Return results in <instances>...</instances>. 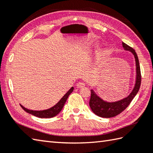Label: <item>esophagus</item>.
<instances>
[{
    "instance_id": "esophagus-1",
    "label": "esophagus",
    "mask_w": 153,
    "mask_h": 153,
    "mask_svg": "<svg viewBox=\"0 0 153 153\" xmlns=\"http://www.w3.org/2000/svg\"><path fill=\"white\" fill-rule=\"evenodd\" d=\"M76 86H77V88H83V87H85V84L84 82H79L77 83Z\"/></svg>"
}]
</instances>
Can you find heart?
<instances>
[{"mask_svg":"<svg viewBox=\"0 0 153 153\" xmlns=\"http://www.w3.org/2000/svg\"><path fill=\"white\" fill-rule=\"evenodd\" d=\"M101 54H102L100 53H99V54H98V58H100V57L101 56Z\"/></svg>","mask_w":153,"mask_h":153,"instance_id":"heart-1","label":"heart"}]
</instances>
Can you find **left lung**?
Wrapping results in <instances>:
<instances>
[{
    "label": "left lung",
    "mask_w": 153,
    "mask_h": 153,
    "mask_svg": "<svg viewBox=\"0 0 153 153\" xmlns=\"http://www.w3.org/2000/svg\"><path fill=\"white\" fill-rule=\"evenodd\" d=\"M123 47L124 49L126 51H129L133 54L136 62V70H137V76H136V82H135L134 87L132 91L131 94L127 97L125 98L122 100L116 102H106L97 96V94L94 93L93 90H91V96L89 105L95 114L97 116L103 117V118H111L114 117L126 108V107L130 105V103L136 96L138 92L139 91L140 82H141V74L139 65V59H138L137 54L135 51L132 47H129L128 45L123 42Z\"/></svg>",
    "instance_id": "left-lung-1"
}]
</instances>
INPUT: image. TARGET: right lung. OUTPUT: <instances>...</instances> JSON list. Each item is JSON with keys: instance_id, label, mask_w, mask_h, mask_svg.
Here are the masks:
<instances>
[{"instance_id": "obj_1", "label": "right lung", "mask_w": 153, "mask_h": 153, "mask_svg": "<svg viewBox=\"0 0 153 153\" xmlns=\"http://www.w3.org/2000/svg\"><path fill=\"white\" fill-rule=\"evenodd\" d=\"M74 88L71 87V88L69 90L67 93H66L61 99L59 100V102L56 104L55 105L51 108L47 109V110H44V111H32L29 110V109H27L25 108L24 106H22L21 105V106L22 108L26 111L28 113L34 115V116L39 117V118H52L55 117L56 115L58 114L59 112L61 111V110L63 108V106L65 105V103L67 101V100L68 99V97L70 94L73 91Z\"/></svg>"}]
</instances>
